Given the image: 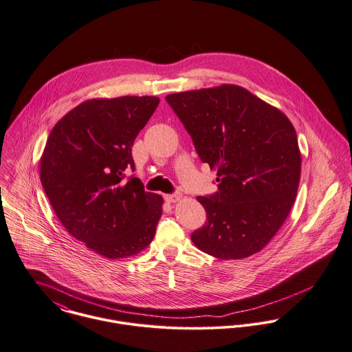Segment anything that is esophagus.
<instances>
[{
  "label": "esophagus",
  "mask_w": 352,
  "mask_h": 352,
  "mask_svg": "<svg viewBox=\"0 0 352 352\" xmlns=\"http://www.w3.org/2000/svg\"><path fill=\"white\" fill-rule=\"evenodd\" d=\"M180 197H182V195H180V193H170V195H165V200H166L168 203H175V201L180 200Z\"/></svg>",
  "instance_id": "obj_1"
}]
</instances>
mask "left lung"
Wrapping results in <instances>:
<instances>
[{"label":"left lung","mask_w":352,"mask_h":352,"mask_svg":"<svg viewBox=\"0 0 352 352\" xmlns=\"http://www.w3.org/2000/svg\"><path fill=\"white\" fill-rule=\"evenodd\" d=\"M165 99L219 183L214 195L197 196L207 222L192 242L221 259L261 252L288 218L298 190L301 155L288 117L235 85Z\"/></svg>","instance_id":"1"}]
</instances>
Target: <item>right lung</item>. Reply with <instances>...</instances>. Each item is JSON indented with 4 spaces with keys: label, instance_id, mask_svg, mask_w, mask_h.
Masks as SVG:
<instances>
[{
    "label": "right lung",
    "instance_id": "1",
    "mask_svg": "<svg viewBox=\"0 0 352 352\" xmlns=\"http://www.w3.org/2000/svg\"><path fill=\"white\" fill-rule=\"evenodd\" d=\"M160 99L86 100L54 126L40 159V180L64 228L90 250L118 259L151 245L162 197L145 192L134 170L133 142Z\"/></svg>",
    "mask_w": 352,
    "mask_h": 352
}]
</instances>
